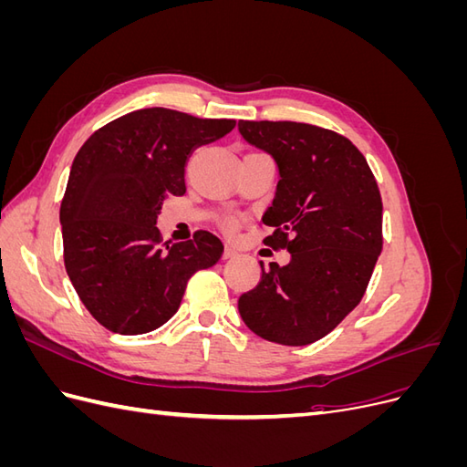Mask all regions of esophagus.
Here are the masks:
<instances>
[{
  "label": "esophagus",
  "mask_w": 467,
  "mask_h": 467,
  "mask_svg": "<svg viewBox=\"0 0 467 467\" xmlns=\"http://www.w3.org/2000/svg\"><path fill=\"white\" fill-rule=\"evenodd\" d=\"M237 255V251L232 247V245H225V249H223V259H234Z\"/></svg>",
  "instance_id": "1"
}]
</instances>
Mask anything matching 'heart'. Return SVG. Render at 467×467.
Here are the masks:
<instances>
[{
	"label": "heart",
	"instance_id": "b5f03b06",
	"mask_svg": "<svg viewBox=\"0 0 467 467\" xmlns=\"http://www.w3.org/2000/svg\"><path fill=\"white\" fill-rule=\"evenodd\" d=\"M228 225H230V228H234V222L230 220V222H228Z\"/></svg>",
	"mask_w": 467,
	"mask_h": 467
}]
</instances>
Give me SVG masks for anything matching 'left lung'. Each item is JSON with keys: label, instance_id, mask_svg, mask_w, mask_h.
Wrapping results in <instances>:
<instances>
[{"label": "left lung", "instance_id": "8db88e82", "mask_svg": "<svg viewBox=\"0 0 467 467\" xmlns=\"http://www.w3.org/2000/svg\"><path fill=\"white\" fill-rule=\"evenodd\" d=\"M245 142L266 151L278 185L263 242L290 253L261 261L259 285L239 296L247 327L271 343L304 347L333 331L358 306L381 253V196L350 140L304 122L239 120Z\"/></svg>", "mask_w": 467, "mask_h": 467}]
</instances>
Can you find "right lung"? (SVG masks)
Returning a JSON list of instances; mask_svg holds the SVG:
<instances>
[{"mask_svg": "<svg viewBox=\"0 0 467 467\" xmlns=\"http://www.w3.org/2000/svg\"><path fill=\"white\" fill-rule=\"evenodd\" d=\"M235 120L140 109L89 136L69 169L60 206L66 273L88 312L112 333L161 327L189 278L216 265L210 232L161 245L155 222L167 194H185L191 153L234 130Z\"/></svg>", "mask_w": 467, "mask_h": 467, "instance_id": "add662e5", "label": "right lung"}]
</instances>
